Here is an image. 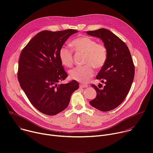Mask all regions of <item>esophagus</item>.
I'll return each mask as SVG.
<instances>
[{"instance_id": "1", "label": "esophagus", "mask_w": 153, "mask_h": 153, "mask_svg": "<svg viewBox=\"0 0 153 153\" xmlns=\"http://www.w3.org/2000/svg\"><path fill=\"white\" fill-rule=\"evenodd\" d=\"M88 86V85L85 84V83H80V88H86Z\"/></svg>"}]
</instances>
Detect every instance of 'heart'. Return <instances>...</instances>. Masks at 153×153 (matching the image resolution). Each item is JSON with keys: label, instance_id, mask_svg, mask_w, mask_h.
<instances>
[{"label": "heart", "instance_id": "obj_1", "mask_svg": "<svg viewBox=\"0 0 153 153\" xmlns=\"http://www.w3.org/2000/svg\"><path fill=\"white\" fill-rule=\"evenodd\" d=\"M73 49L78 53H84L83 64L80 67H76L69 72L70 78L81 83H86L93 76L96 69H100L106 62L108 51L103 43H97L96 40L89 36H80L71 42ZM61 63L65 67L70 68L73 65V51L66 47H62L59 51Z\"/></svg>", "mask_w": 153, "mask_h": 153}]
</instances>
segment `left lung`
Listing matches in <instances>:
<instances>
[{
    "label": "left lung",
    "instance_id": "obj_1",
    "mask_svg": "<svg viewBox=\"0 0 153 153\" xmlns=\"http://www.w3.org/2000/svg\"><path fill=\"white\" fill-rule=\"evenodd\" d=\"M86 33L101 39L108 51L106 62L96 77L104 86L99 84L103 87L99 89L91 85L97 96L90 103L100 111H111L122 103L131 87L135 73L133 60L125 43L110 30L100 28Z\"/></svg>",
    "mask_w": 153,
    "mask_h": 153
}]
</instances>
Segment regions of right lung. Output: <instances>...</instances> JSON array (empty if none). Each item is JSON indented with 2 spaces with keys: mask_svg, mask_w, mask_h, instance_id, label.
<instances>
[{
  "mask_svg": "<svg viewBox=\"0 0 153 153\" xmlns=\"http://www.w3.org/2000/svg\"><path fill=\"white\" fill-rule=\"evenodd\" d=\"M76 30H43L33 37L22 51L17 78L31 103L40 112L54 116L66 108L72 93L79 88L74 80L58 84L68 74L63 69L59 51Z\"/></svg>",
  "mask_w": 153,
  "mask_h": 153,
  "instance_id": "add662e5",
  "label": "right lung"
}]
</instances>
